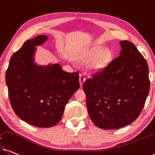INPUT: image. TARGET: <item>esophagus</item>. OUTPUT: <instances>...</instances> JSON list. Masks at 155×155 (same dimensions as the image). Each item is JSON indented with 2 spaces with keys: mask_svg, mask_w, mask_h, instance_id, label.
<instances>
[{
  "mask_svg": "<svg viewBox=\"0 0 155 155\" xmlns=\"http://www.w3.org/2000/svg\"><path fill=\"white\" fill-rule=\"evenodd\" d=\"M85 80H86V77H85L84 73H80L79 80H80V84L81 86H82L83 83H84Z\"/></svg>",
  "mask_w": 155,
  "mask_h": 155,
  "instance_id": "obj_1",
  "label": "esophagus"
}]
</instances>
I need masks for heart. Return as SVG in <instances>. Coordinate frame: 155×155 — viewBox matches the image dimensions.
<instances>
[{"label": "heart", "instance_id": "obj_1", "mask_svg": "<svg viewBox=\"0 0 155 155\" xmlns=\"http://www.w3.org/2000/svg\"><path fill=\"white\" fill-rule=\"evenodd\" d=\"M102 48L101 46H94L86 51L81 56L80 60L87 61L93 58L90 63V68L94 71L103 70L110 61L112 54L108 48Z\"/></svg>", "mask_w": 155, "mask_h": 155}]
</instances>
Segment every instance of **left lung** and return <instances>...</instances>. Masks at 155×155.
<instances>
[{"instance_id":"obj_1","label":"left lung","mask_w":155,"mask_h":155,"mask_svg":"<svg viewBox=\"0 0 155 155\" xmlns=\"http://www.w3.org/2000/svg\"><path fill=\"white\" fill-rule=\"evenodd\" d=\"M120 44L122 50L118 58L82 86L89 117L103 130L118 129L134 121L150 90L146 59L132 42Z\"/></svg>"}]
</instances>
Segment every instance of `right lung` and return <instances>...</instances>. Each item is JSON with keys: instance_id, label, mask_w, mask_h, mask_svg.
Returning <instances> with one entry per match:
<instances>
[{"instance_id": "1", "label": "right lung", "mask_w": 155, "mask_h": 155, "mask_svg": "<svg viewBox=\"0 0 155 155\" xmlns=\"http://www.w3.org/2000/svg\"><path fill=\"white\" fill-rule=\"evenodd\" d=\"M39 35L15 52L6 71L10 104L21 120L39 127H51L61 120L71 97L80 88L78 72L68 73L59 64L46 67L34 63L35 46L46 41Z\"/></svg>"}]
</instances>
